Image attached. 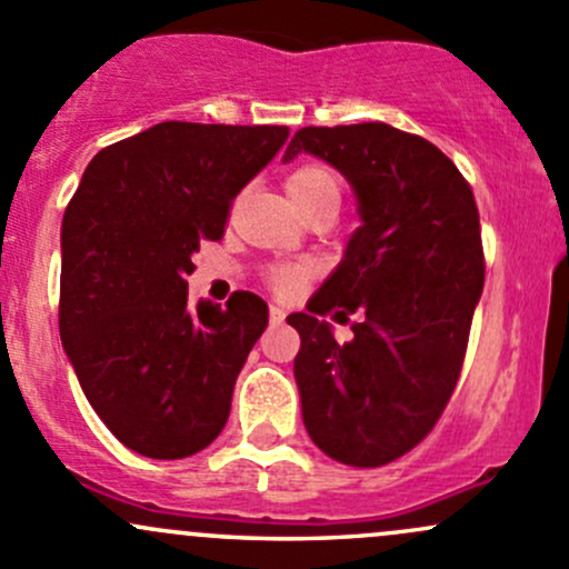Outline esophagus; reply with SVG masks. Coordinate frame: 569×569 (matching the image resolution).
Instances as JSON below:
<instances>
[{"instance_id":"obj_1","label":"esophagus","mask_w":569,"mask_h":569,"mask_svg":"<svg viewBox=\"0 0 569 569\" xmlns=\"http://www.w3.org/2000/svg\"><path fill=\"white\" fill-rule=\"evenodd\" d=\"M269 321H272V325H280V321H286V310L280 308V305H269Z\"/></svg>"}]
</instances>
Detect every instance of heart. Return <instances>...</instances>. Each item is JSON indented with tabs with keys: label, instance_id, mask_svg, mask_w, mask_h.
I'll return each instance as SVG.
<instances>
[{
	"label": "heart",
	"instance_id": "b5f03b06",
	"mask_svg": "<svg viewBox=\"0 0 569 569\" xmlns=\"http://www.w3.org/2000/svg\"><path fill=\"white\" fill-rule=\"evenodd\" d=\"M286 190H289L291 201L302 209V214L316 204H340V177L335 174L330 166L321 163H305L297 166L289 177H286ZM316 264L313 261H280L264 272L269 289L280 297H291L302 289L308 278H313Z\"/></svg>",
	"mask_w": 569,
	"mask_h": 569
}]
</instances>
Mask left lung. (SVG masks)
I'll list each match as a JSON object with an SVG mask.
<instances>
[{
	"label": "left lung",
	"instance_id": "obj_1",
	"mask_svg": "<svg viewBox=\"0 0 569 569\" xmlns=\"http://www.w3.org/2000/svg\"><path fill=\"white\" fill-rule=\"evenodd\" d=\"M310 152L351 182L362 226L316 291L295 379L310 439L332 460L376 469L415 450L458 385L486 283L471 184L439 147L385 122L297 130L283 160ZM362 312L338 345L318 319Z\"/></svg>",
	"mask_w": 569,
	"mask_h": 569
}]
</instances>
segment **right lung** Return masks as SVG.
Masks as SVG:
<instances>
[{
    "label": "right lung",
    "mask_w": 569,
    "mask_h": 569,
    "mask_svg": "<svg viewBox=\"0 0 569 569\" xmlns=\"http://www.w3.org/2000/svg\"><path fill=\"white\" fill-rule=\"evenodd\" d=\"M289 139L286 124L160 122L100 149L62 220L59 335L106 428L133 452L188 458L218 439L267 305H188L201 242Z\"/></svg>",
    "instance_id": "1"
}]
</instances>
